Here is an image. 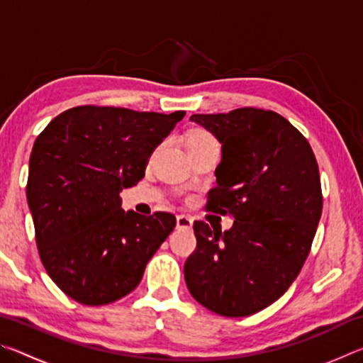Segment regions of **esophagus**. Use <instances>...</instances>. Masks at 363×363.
I'll return each mask as SVG.
<instances>
[{"label":"esophagus","mask_w":363,"mask_h":363,"mask_svg":"<svg viewBox=\"0 0 363 363\" xmlns=\"http://www.w3.org/2000/svg\"><path fill=\"white\" fill-rule=\"evenodd\" d=\"M194 225V220L190 216H186V214H179V216L176 218V227L177 229H186L190 230Z\"/></svg>","instance_id":"esophagus-1"}]
</instances>
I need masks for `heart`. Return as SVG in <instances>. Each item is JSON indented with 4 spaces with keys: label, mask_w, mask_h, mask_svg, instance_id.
<instances>
[{
    "label": "heart",
    "mask_w": 363,
    "mask_h": 363,
    "mask_svg": "<svg viewBox=\"0 0 363 363\" xmlns=\"http://www.w3.org/2000/svg\"><path fill=\"white\" fill-rule=\"evenodd\" d=\"M211 143H216L210 134L206 133H201V131H196L192 133L190 136L187 138V147H194V145H203V144H211Z\"/></svg>",
    "instance_id": "b5f03b06"
}]
</instances>
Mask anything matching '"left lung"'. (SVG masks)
Returning a JSON list of instances; mask_svg holds the SVG:
<instances>
[{"mask_svg": "<svg viewBox=\"0 0 363 363\" xmlns=\"http://www.w3.org/2000/svg\"><path fill=\"white\" fill-rule=\"evenodd\" d=\"M190 121L220 144L206 208L235 220L225 232L195 220L196 250L184 279L211 312L256 314L290 288L309 255L323 203L315 155L303 134L270 110L196 113Z\"/></svg>", "mask_w": 363, "mask_h": 363, "instance_id": "1", "label": "left lung"}]
</instances>
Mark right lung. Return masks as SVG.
<instances>
[{"instance_id": "right-lung-1", "label": "right lung", "mask_w": 363, "mask_h": 363, "mask_svg": "<svg viewBox=\"0 0 363 363\" xmlns=\"http://www.w3.org/2000/svg\"><path fill=\"white\" fill-rule=\"evenodd\" d=\"M184 115L83 106L36 138L27 201L43 266L67 296L102 306L140 284L176 218L125 211L120 192L143 179L152 152Z\"/></svg>"}]
</instances>
